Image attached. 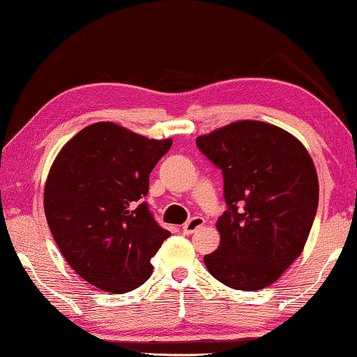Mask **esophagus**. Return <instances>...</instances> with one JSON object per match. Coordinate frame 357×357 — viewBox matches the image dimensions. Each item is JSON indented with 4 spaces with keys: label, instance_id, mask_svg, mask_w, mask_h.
Instances as JSON below:
<instances>
[{
    "label": "esophagus",
    "instance_id": "esophagus-1",
    "mask_svg": "<svg viewBox=\"0 0 357 357\" xmlns=\"http://www.w3.org/2000/svg\"><path fill=\"white\" fill-rule=\"evenodd\" d=\"M204 225H205V220L204 218H202V217H192L185 223V225L182 227V230H183V233H185V235H192L193 231H197V230H199V228H202Z\"/></svg>",
    "mask_w": 357,
    "mask_h": 357
}]
</instances>
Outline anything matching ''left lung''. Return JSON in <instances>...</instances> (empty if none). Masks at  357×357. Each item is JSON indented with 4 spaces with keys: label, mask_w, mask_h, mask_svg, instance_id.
Returning <instances> with one entry per match:
<instances>
[{
    "label": "left lung",
    "mask_w": 357,
    "mask_h": 357,
    "mask_svg": "<svg viewBox=\"0 0 357 357\" xmlns=\"http://www.w3.org/2000/svg\"><path fill=\"white\" fill-rule=\"evenodd\" d=\"M223 174L227 210L206 270L233 289L266 288L300 257L318 210V175L300 140L280 127L240 121L197 139Z\"/></svg>",
    "instance_id": "left-lung-1"
}]
</instances>
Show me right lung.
Masks as SVG:
<instances>
[{
	"label": "right lung",
	"mask_w": 357,
	"mask_h": 357,
	"mask_svg": "<svg viewBox=\"0 0 357 357\" xmlns=\"http://www.w3.org/2000/svg\"><path fill=\"white\" fill-rule=\"evenodd\" d=\"M170 145V139L98 122L57 153L44 187V213L66 261L96 288L122 294L151 278V258L170 231L155 222L144 197Z\"/></svg>",
	"instance_id": "1"
}]
</instances>
